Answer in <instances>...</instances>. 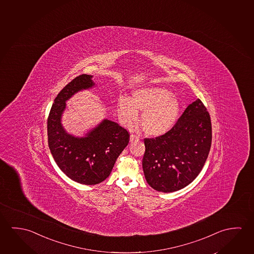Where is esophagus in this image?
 Returning a JSON list of instances; mask_svg holds the SVG:
<instances>
[{"mask_svg":"<svg viewBox=\"0 0 254 254\" xmlns=\"http://www.w3.org/2000/svg\"><path fill=\"white\" fill-rule=\"evenodd\" d=\"M138 139H139V136L135 135V134H131L130 137H129V141L130 142H133L134 140H138Z\"/></svg>","mask_w":254,"mask_h":254,"instance_id":"1","label":"esophagus"}]
</instances>
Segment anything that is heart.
<instances>
[{"instance_id":"obj_1","label":"heart","mask_w":254,"mask_h":254,"mask_svg":"<svg viewBox=\"0 0 254 254\" xmlns=\"http://www.w3.org/2000/svg\"><path fill=\"white\" fill-rule=\"evenodd\" d=\"M118 113L125 125L136 121L138 110L144 111L141 126L144 132L157 137L168 132L179 116V101L164 87L149 86L134 91L129 100L120 97L117 102Z\"/></svg>"}]
</instances>
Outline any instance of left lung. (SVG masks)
<instances>
[{
    "mask_svg": "<svg viewBox=\"0 0 254 254\" xmlns=\"http://www.w3.org/2000/svg\"><path fill=\"white\" fill-rule=\"evenodd\" d=\"M142 167L152 188L173 192L200 173L212 144L208 111L199 99L190 104L168 132L144 139Z\"/></svg>",
    "mask_w": 254,
    "mask_h": 254,
    "instance_id": "obj_1",
    "label": "left lung"
}]
</instances>
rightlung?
<instances>
[{
	"instance_id": "add662e5",
	"label": "right lung",
	"mask_w": 254,
	"mask_h": 254,
	"mask_svg": "<svg viewBox=\"0 0 254 254\" xmlns=\"http://www.w3.org/2000/svg\"><path fill=\"white\" fill-rule=\"evenodd\" d=\"M93 85L92 76L82 74L75 77L57 94L48 117L49 146L54 160L71 180L87 186L100 184L109 177L129 141L128 130L109 120H104L85 137L65 132L61 124L65 101Z\"/></svg>"
}]
</instances>
